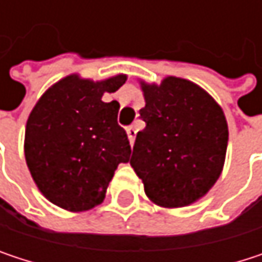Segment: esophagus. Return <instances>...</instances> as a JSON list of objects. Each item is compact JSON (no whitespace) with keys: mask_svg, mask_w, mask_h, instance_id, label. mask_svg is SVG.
Wrapping results in <instances>:
<instances>
[{"mask_svg":"<svg viewBox=\"0 0 262 262\" xmlns=\"http://www.w3.org/2000/svg\"><path fill=\"white\" fill-rule=\"evenodd\" d=\"M126 130H127V136H129L130 144H133V142H135V138H136V127H135V126H129Z\"/></svg>","mask_w":262,"mask_h":262,"instance_id":"obj_1","label":"esophagus"}]
</instances>
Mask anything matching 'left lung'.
Returning <instances> with one entry per match:
<instances>
[{
  "mask_svg": "<svg viewBox=\"0 0 262 262\" xmlns=\"http://www.w3.org/2000/svg\"><path fill=\"white\" fill-rule=\"evenodd\" d=\"M145 129L138 132L130 165L158 205L179 208L205 195L220 178L228 123L222 107L192 81L167 77L144 84Z\"/></svg>",
  "mask_w": 262,
  "mask_h": 262,
  "instance_id": "8db88e82",
  "label": "left lung"
}]
</instances>
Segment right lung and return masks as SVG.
Wrapping results in <instances>:
<instances>
[{
    "mask_svg": "<svg viewBox=\"0 0 262 262\" xmlns=\"http://www.w3.org/2000/svg\"><path fill=\"white\" fill-rule=\"evenodd\" d=\"M126 81L70 76L51 86L33 107L26 127V161L33 181L54 205L88 211L101 203L118 164L130 159L118 101L104 103Z\"/></svg>",
    "mask_w": 262,
    "mask_h": 262,
    "instance_id": "obj_1",
    "label": "right lung"
}]
</instances>
